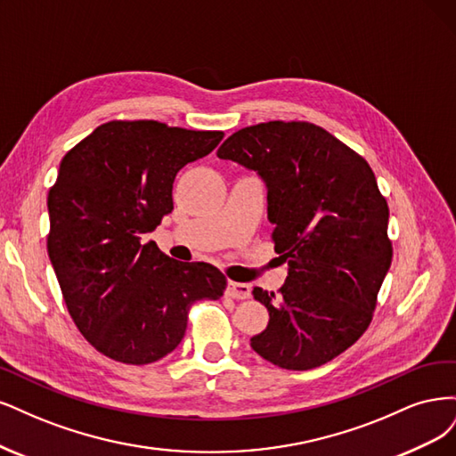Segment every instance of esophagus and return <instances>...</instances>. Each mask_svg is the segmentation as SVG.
<instances>
[{
	"instance_id": "1",
	"label": "esophagus",
	"mask_w": 456,
	"mask_h": 456,
	"mask_svg": "<svg viewBox=\"0 0 456 456\" xmlns=\"http://www.w3.org/2000/svg\"><path fill=\"white\" fill-rule=\"evenodd\" d=\"M225 293H227L229 297H232V299H246V297H249V286L244 284V282L229 281Z\"/></svg>"
}]
</instances>
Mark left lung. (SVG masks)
Segmentation results:
<instances>
[{"mask_svg": "<svg viewBox=\"0 0 456 456\" xmlns=\"http://www.w3.org/2000/svg\"><path fill=\"white\" fill-rule=\"evenodd\" d=\"M217 157L265 182L274 252L288 263L278 296L252 291L267 306L269 324L249 345L282 370L324 365L371 324L392 263L388 204L371 167L306 121L240 128Z\"/></svg>", "mask_w": 456, "mask_h": 456, "instance_id": "1", "label": "left lung"}]
</instances>
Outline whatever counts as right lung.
Masks as SVG:
<instances>
[{
  "label": "right lung",
  "instance_id": "right-lung-1",
  "mask_svg": "<svg viewBox=\"0 0 456 456\" xmlns=\"http://www.w3.org/2000/svg\"><path fill=\"white\" fill-rule=\"evenodd\" d=\"M222 130L110 121L71 148L49 191L47 252L71 320L102 354L157 362L180 345L193 303L219 299L210 263L170 259L150 240L174 210V178L207 157Z\"/></svg>",
  "mask_w": 456,
  "mask_h": 456
}]
</instances>
